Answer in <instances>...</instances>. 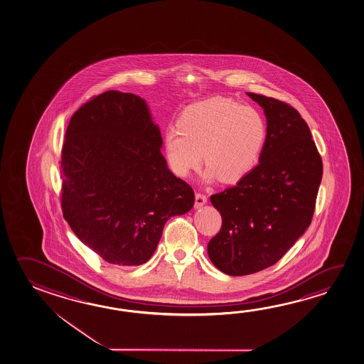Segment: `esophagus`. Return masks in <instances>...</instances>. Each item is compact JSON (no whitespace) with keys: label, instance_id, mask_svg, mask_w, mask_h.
Returning a JSON list of instances; mask_svg holds the SVG:
<instances>
[{"label":"esophagus","instance_id":"obj_1","mask_svg":"<svg viewBox=\"0 0 364 364\" xmlns=\"http://www.w3.org/2000/svg\"><path fill=\"white\" fill-rule=\"evenodd\" d=\"M206 203H208V198L203 193L196 192V195H195V208L198 209V208H201Z\"/></svg>","mask_w":364,"mask_h":364}]
</instances>
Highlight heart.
<instances>
[{"label": "heart", "mask_w": 364, "mask_h": 364, "mask_svg": "<svg viewBox=\"0 0 364 364\" xmlns=\"http://www.w3.org/2000/svg\"><path fill=\"white\" fill-rule=\"evenodd\" d=\"M266 141L265 119L252 107L214 97L186 107L177 127L164 134L166 163L187 177L203 164L208 181L237 183L257 164Z\"/></svg>", "instance_id": "obj_1"}]
</instances>
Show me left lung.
<instances>
[{"instance_id":"obj_1","label":"left lung","mask_w":364,"mask_h":364,"mask_svg":"<svg viewBox=\"0 0 364 364\" xmlns=\"http://www.w3.org/2000/svg\"><path fill=\"white\" fill-rule=\"evenodd\" d=\"M267 134L259 166L210 201L222 228L208 245L211 262L232 277L277 264L312 222L322 178V159L309 124L296 108L255 92Z\"/></svg>"}]
</instances>
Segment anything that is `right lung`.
<instances>
[{
    "label": "right lung",
    "mask_w": 364,
    "mask_h": 364,
    "mask_svg": "<svg viewBox=\"0 0 364 364\" xmlns=\"http://www.w3.org/2000/svg\"><path fill=\"white\" fill-rule=\"evenodd\" d=\"M161 142L145 100L131 92L92 97L68 122L60 161L62 214L109 264H145L166 220L193 206V190L168 169Z\"/></svg>",
    "instance_id": "add662e5"
}]
</instances>
